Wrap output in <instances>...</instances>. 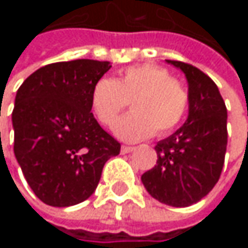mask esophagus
<instances>
[{
  "label": "esophagus",
  "instance_id": "esophagus-1",
  "mask_svg": "<svg viewBox=\"0 0 248 248\" xmlns=\"http://www.w3.org/2000/svg\"><path fill=\"white\" fill-rule=\"evenodd\" d=\"M121 151H122V154H129V152L133 151V146H126V145H124Z\"/></svg>",
  "mask_w": 248,
  "mask_h": 248
}]
</instances>
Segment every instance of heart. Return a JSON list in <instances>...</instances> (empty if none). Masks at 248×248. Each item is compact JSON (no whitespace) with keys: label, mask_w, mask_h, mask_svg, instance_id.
<instances>
[{"label":"heart","mask_w":248,"mask_h":248,"mask_svg":"<svg viewBox=\"0 0 248 248\" xmlns=\"http://www.w3.org/2000/svg\"><path fill=\"white\" fill-rule=\"evenodd\" d=\"M130 102L132 113L115 124L118 138L136 142L172 132L186 115L189 94L186 87L170 72L156 64L130 66L112 78H100L90 93L94 118L103 126H112Z\"/></svg>","instance_id":"1"}]
</instances>
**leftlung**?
<instances>
[{
  "label": "left lung",
  "instance_id": "obj_1",
  "mask_svg": "<svg viewBox=\"0 0 248 248\" xmlns=\"http://www.w3.org/2000/svg\"><path fill=\"white\" fill-rule=\"evenodd\" d=\"M188 81V118L155 146L156 165L142 175L146 191L171 207H189L218 182L227 151V108L217 84L200 69L175 60Z\"/></svg>",
  "mask_w": 248,
  "mask_h": 248
}]
</instances>
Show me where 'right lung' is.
<instances>
[{"instance_id":"1","label":"right lung","mask_w":248,"mask_h":248,"mask_svg":"<svg viewBox=\"0 0 248 248\" xmlns=\"http://www.w3.org/2000/svg\"><path fill=\"white\" fill-rule=\"evenodd\" d=\"M110 67L89 59L47 64L17 92L14 154L30 188L47 205L87 200L106 161L121 152V143L90 112L92 89Z\"/></svg>"}]
</instances>
